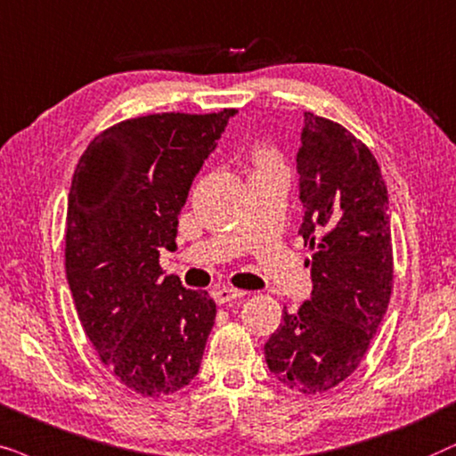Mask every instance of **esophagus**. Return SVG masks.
Segmentation results:
<instances>
[{
    "label": "esophagus",
    "mask_w": 456,
    "mask_h": 456,
    "mask_svg": "<svg viewBox=\"0 0 456 456\" xmlns=\"http://www.w3.org/2000/svg\"><path fill=\"white\" fill-rule=\"evenodd\" d=\"M241 296H244V291L233 289V288H221V289L215 291L216 305H227V302L238 300V298H241Z\"/></svg>",
    "instance_id": "esophagus-1"
}]
</instances>
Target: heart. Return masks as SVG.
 Wrapping results in <instances>:
<instances>
[{"mask_svg":"<svg viewBox=\"0 0 456 456\" xmlns=\"http://www.w3.org/2000/svg\"><path fill=\"white\" fill-rule=\"evenodd\" d=\"M254 158H256V165L258 168H269V167H279V160L275 156V151L266 150V148H258L256 154H254Z\"/></svg>","mask_w":456,"mask_h":456,"instance_id":"1","label":"heart"}]
</instances>
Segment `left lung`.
Returning a JSON list of instances; mask_svg holds the SVG:
<instances>
[{
    "label": "left lung",
    "instance_id": "8db88e82",
    "mask_svg": "<svg viewBox=\"0 0 456 456\" xmlns=\"http://www.w3.org/2000/svg\"><path fill=\"white\" fill-rule=\"evenodd\" d=\"M305 221L314 248L311 298L265 344L271 373L302 394L327 392L359 367L392 294L387 190L375 156L338 123L305 112L298 154Z\"/></svg>",
    "mask_w": 456,
    "mask_h": 456
}]
</instances>
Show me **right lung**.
<instances>
[{
    "label": "right lung",
    "mask_w": 456,
    "mask_h": 456,
    "mask_svg": "<svg viewBox=\"0 0 456 456\" xmlns=\"http://www.w3.org/2000/svg\"><path fill=\"white\" fill-rule=\"evenodd\" d=\"M235 110L165 112L97 135L66 210V279L89 342L126 387L167 396L198 375L216 305L160 269L181 208Z\"/></svg>",
    "instance_id": "1"
}]
</instances>
